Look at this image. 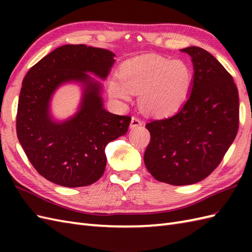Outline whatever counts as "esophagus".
Listing matches in <instances>:
<instances>
[{"label":"esophagus","instance_id":"1","mask_svg":"<svg viewBox=\"0 0 252 252\" xmlns=\"http://www.w3.org/2000/svg\"><path fill=\"white\" fill-rule=\"evenodd\" d=\"M143 125V122L138 119V118H135L133 117L131 119V125H130V127L131 129H136L137 126H141Z\"/></svg>","mask_w":252,"mask_h":252}]
</instances>
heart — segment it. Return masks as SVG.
I'll use <instances>...</instances> for the list:
<instances>
[{
	"mask_svg": "<svg viewBox=\"0 0 252 252\" xmlns=\"http://www.w3.org/2000/svg\"><path fill=\"white\" fill-rule=\"evenodd\" d=\"M119 80L111 79L108 92L122 101L138 94V105L149 116L165 117L178 111L189 98L192 72L185 63L148 54L122 63Z\"/></svg>",
	"mask_w": 252,
	"mask_h": 252,
	"instance_id": "b5f03b06",
	"label": "heart"
}]
</instances>
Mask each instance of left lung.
Segmentation results:
<instances>
[{
	"instance_id": "8db88e82",
	"label": "left lung",
	"mask_w": 252,
	"mask_h": 252,
	"mask_svg": "<svg viewBox=\"0 0 252 252\" xmlns=\"http://www.w3.org/2000/svg\"><path fill=\"white\" fill-rule=\"evenodd\" d=\"M191 57L189 98L172 117L146 125L151 142L144 154L148 172L171 185H190L215 170L236 137L238 90L216 57L198 46L182 49Z\"/></svg>"
}]
</instances>
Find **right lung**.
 Here are the masks:
<instances>
[{
    "mask_svg": "<svg viewBox=\"0 0 252 252\" xmlns=\"http://www.w3.org/2000/svg\"><path fill=\"white\" fill-rule=\"evenodd\" d=\"M115 54L99 47L67 44L51 52L27 72L20 90L16 129L19 143L43 178L65 187L88 186L106 168L107 144L125 135L129 116L104 108L103 85L115 63ZM66 83L82 87L76 114L65 121L51 116L50 101Z\"/></svg>",
    "mask_w": 252,
    "mask_h": 252,
    "instance_id": "add662e5",
    "label": "right lung"
}]
</instances>
